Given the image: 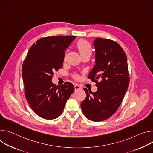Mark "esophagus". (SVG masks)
Segmentation results:
<instances>
[{
	"mask_svg": "<svg viewBox=\"0 0 153 153\" xmlns=\"http://www.w3.org/2000/svg\"><path fill=\"white\" fill-rule=\"evenodd\" d=\"M81 89V88L78 85V84H76V85H75V91H78V90H80Z\"/></svg>",
	"mask_w": 153,
	"mask_h": 153,
	"instance_id": "esophagus-1",
	"label": "esophagus"
}]
</instances>
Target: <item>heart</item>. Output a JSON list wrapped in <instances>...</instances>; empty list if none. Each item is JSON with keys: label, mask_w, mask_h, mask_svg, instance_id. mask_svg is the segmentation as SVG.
I'll list each match as a JSON object with an SVG mask.
<instances>
[{"label": "heart", "mask_w": 153, "mask_h": 153, "mask_svg": "<svg viewBox=\"0 0 153 153\" xmlns=\"http://www.w3.org/2000/svg\"><path fill=\"white\" fill-rule=\"evenodd\" d=\"M77 48L79 50V52L81 55L92 54V48L90 44L85 40H79L77 42Z\"/></svg>", "instance_id": "heart-1"}]
</instances>
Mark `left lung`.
I'll return each instance as SVG.
<instances>
[{
  "label": "left lung",
  "mask_w": 153,
  "mask_h": 153,
  "mask_svg": "<svg viewBox=\"0 0 153 153\" xmlns=\"http://www.w3.org/2000/svg\"><path fill=\"white\" fill-rule=\"evenodd\" d=\"M93 44L95 65L88 78L95 81L98 89L92 92L84 88L86 97L81 108L88 119L101 122L112 116L119 108L129 86V76L127 58L119 44L100 38L95 39Z\"/></svg>",
  "instance_id": "8db88e82"
}]
</instances>
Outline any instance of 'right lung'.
Segmentation results:
<instances>
[{
    "label": "right lung",
    "instance_id": "right-lung-1",
    "mask_svg": "<svg viewBox=\"0 0 153 153\" xmlns=\"http://www.w3.org/2000/svg\"><path fill=\"white\" fill-rule=\"evenodd\" d=\"M76 36H50L34 43L22 68L25 95L33 111L47 120L58 117L74 91L71 82L59 87L52 81L54 72L62 67L65 50Z\"/></svg>",
    "mask_w": 153,
    "mask_h": 153
}]
</instances>
